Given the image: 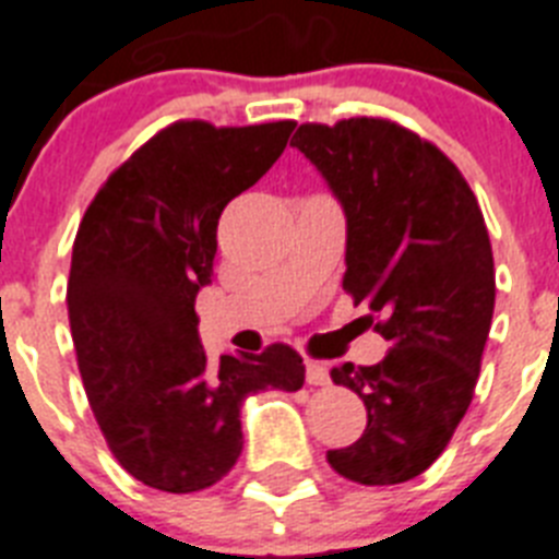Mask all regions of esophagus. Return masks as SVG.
<instances>
[{
	"label": "esophagus",
	"mask_w": 559,
	"mask_h": 559,
	"mask_svg": "<svg viewBox=\"0 0 559 559\" xmlns=\"http://www.w3.org/2000/svg\"><path fill=\"white\" fill-rule=\"evenodd\" d=\"M306 380L308 385H329V366L325 362H317V359H308L306 362Z\"/></svg>",
	"instance_id": "1"
}]
</instances>
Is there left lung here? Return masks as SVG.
I'll return each instance as SVG.
<instances>
[{
    "label": "left lung",
    "mask_w": 559,
    "mask_h": 559,
    "mask_svg": "<svg viewBox=\"0 0 559 559\" xmlns=\"http://www.w3.org/2000/svg\"><path fill=\"white\" fill-rule=\"evenodd\" d=\"M290 145L343 202V288L391 343L377 366L331 368L368 423L329 463L362 486H396L435 463L472 405L497 290L486 219L460 168L400 122H306Z\"/></svg>",
    "instance_id": "obj_1"
}]
</instances>
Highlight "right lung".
I'll use <instances>...</instances> for the list:
<instances>
[{
  "instance_id": "add662e5",
  "label": "right lung",
  "mask_w": 559,
  "mask_h": 559,
  "mask_svg": "<svg viewBox=\"0 0 559 559\" xmlns=\"http://www.w3.org/2000/svg\"><path fill=\"white\" fill-rule=\"evenodd\" d=\"M290 131V119L165 124L105 179L73 239L68 320L87 403L124 472L168 495L234 468L248 394L306 382L285 343L211 359L193 308L225 205L280 159Z\"/></svg>"
}]
</instances>
